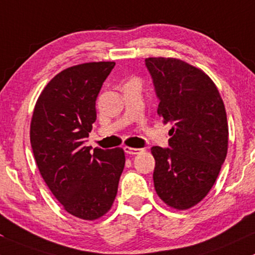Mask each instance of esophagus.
Instances as JSON below:
<instances>
[{"instance_id": "1", "label": "esophagus", "mask_w": 255, "mask_h": 255, "mask_svg": "<svg viewBox=\"0 0 255 255\" xmlns=\"http://www.w3.org/2000/svg\"><path fill=\"white\" fill-rule=\"evenodd\" d=\"M124 151L127 154H138V153H141V151H143V149L142 148H131V147H128V145H125L124 147Z\"/></svg>"}]
</instances>
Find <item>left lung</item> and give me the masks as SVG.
I'll use <instances>...</instances> for the list:
<instances>
[{
	"instance_id": "obj_1",
	"label": "left lung",
	"mask_w": 255,
	"mask_h": 255,
	"mask_svg": "<svg viewBox=\"0 0 255 255\" xmlns=\"http://www.w3.org/2000/svg\"><path fill=\"white\" fill-rule=\"evenodd\" d=\"M158 114L173 124L168 147H151L155 191L166 205L188 210L213 187L228 153L224 102L200 68L173 58H148Z\"/></svg>"
}]
</instances>
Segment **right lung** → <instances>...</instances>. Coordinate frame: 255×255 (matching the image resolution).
Returning a JSON list of instances; mask_svg holds the SVG:
<instances>
[{"mask_svg": "<svg viewBox=\"0 0 255 255\" xmlns=\"http://www.w3.org/2000/svg\"><path fill=\"white\" fill-rule=\"evenodd\" d=\"M116 62H87L56 74L37 100L30 127L36 164L68 213L95 220L112 207L125 165L122 148L85 147L96 99Z\"/></svg>", "mask_w": 255, "mask_h": 255, "instance_id": "add662e5", "label": "right lung"}]
</instances>
